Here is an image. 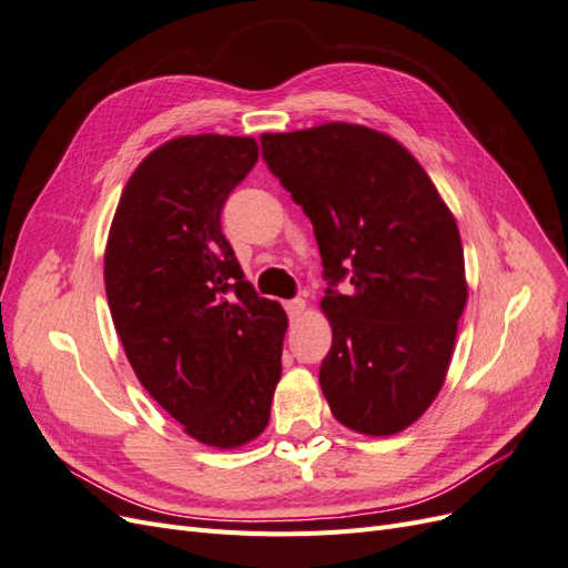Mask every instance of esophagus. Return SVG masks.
<instances>
[{
	"instance_id": "esophagus-1",
	"label": "esophagus",
	"mask_w": 568,
	"mask_h": 568,
	"mask_svg": "<svg viewBox=\"0 0 568 568\" xmlns=\"http://www.w3.org/2000/svg\"><path fill=\"white\" fill-rule=\"evenodd\" d=\"M284 311L291 320H298L305 311V301L303 298H288V301H284Z\"/></svg>"
}]
</instances>
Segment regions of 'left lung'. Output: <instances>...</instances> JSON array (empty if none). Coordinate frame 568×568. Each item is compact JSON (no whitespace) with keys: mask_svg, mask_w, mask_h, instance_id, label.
Wrapping results in <instances>:
<instances>
[{"mask_svg":"<svg viewBox=\"0 0 568 568\" xmlns=\"http://www.w3.org/2000/svg\"><path fill=\"white\" fill-rule=\"evenodd\" d=\"M261 149L315 230L334 334L320 386L332 415L359 434H398L434 403L450 365L467 303L457 222L388 134L326 123L263 134Z\"/></svg>","mask_w":568,"mask_h":568,"instance_id":"1","label":"left lung"}]
</instances>
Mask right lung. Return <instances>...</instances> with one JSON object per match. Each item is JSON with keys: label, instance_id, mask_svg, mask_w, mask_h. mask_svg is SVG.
Returning <instances> with one entry per match:
<instances>
[{"label": "right lung", "instance_id": "1", "mask_svg": "<svg viewBox=\"0 0 568 568\" xmlns=\"http://www.w3.org/2000/svg\"><path fill=\"white\" fill-rule=\"evenodd\" d=\"M255 161L251 136H178L151 151L120 196L104 255L136 379L213 448L261 436L282 376L286 313L244 280L220 225Z\"/></svg>", "mask_w": 568, "mask_h": 568}]
</instances>
